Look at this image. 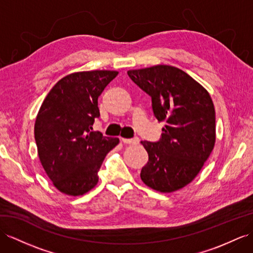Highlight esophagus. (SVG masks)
<instances>
[{
    "mask_svg": "<svg viewBox=\"0 0 253 253\" xmlns=\"http://www.w3.org/2000/svg\"><path fill=\"white\" fill-rule=\"evenodd\" d=\"M123 143H126V144H138L140 140L139 138H132V139H126V138H122L121 139Z\"/></svg>",
    "mask_w": 253,
    "mask_h": 253,
    "instance_id": "esophagus-1",
    "label": "esophagus"
}]
</instances>
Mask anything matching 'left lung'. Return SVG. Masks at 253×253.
Here are the masks:
<instances>
[{"mask_svg":"<svg viewBox=\"0 0 253 253\" xmlns=\"http://www.w3.org/2000/svg\"><path fill=\"white\" fill-rule=\"evenodd\" d=\"M130 79L152 98L160 141H142L148 154L141 179L150 188L169 193L196 178L216 142L215 107L210 93L182 69L170 65L130 69Z\"/></svg>","mask_w":253,"mask_h":253,"instance_id":"1","label":"left lung"}]
</instances>
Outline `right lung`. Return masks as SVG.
I'll list each match as a JSON object with an SVG mask.
<instances>
[{"mask_svg": "<svg viewBox=\"0 0 253 253\" xmlns=\"http://www.w3.org/2000/svg\"><path fill=\"white\" fill-rule=\"evenodd\" d=\"M119 75L115 70L78 71L57 81L37 113L38 157L55 188L82 196L98 183V171L119 138L92 131L99 118L98 97Z\"/></svg>", "mask_w": 253, "mask_h": 253, "instance_id": "1", "label": "right lung"}]
</instances>
